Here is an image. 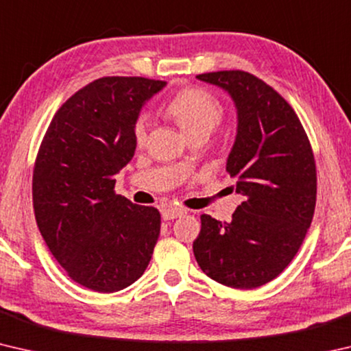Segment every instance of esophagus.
Masks as SVG:
<instances>
[{"label": "esophagus", "instance_id": "34e87169", "mask_svg": "<svg viewBox=\"0 0 351 351\" xmlns=\"http://www.w3.org/2000/svg\"><path fill=\"white\" fill-rule=\"evenodd\" d=\"M187 210L180 209V207H167V209L162 210V218L167 221V219H175V218H180L182 215H186Z\"/></svg>", "mask_w": 351, "mask_h": 351}]
</instances>
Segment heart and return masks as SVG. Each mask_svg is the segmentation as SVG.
<instances>
[{
	"label": "heart",
	"mask_w": 351,
	"mask_h": 351,
	"mask_svg": "<svg viewBox=\"0 0 351 351\" xmlns=\"http://www.w3.org/2000/svg\"><path fill=\"white\" fill-rule=\"evenodd\" d=\"M167 111L187 136L198 132L210 133L223 116V108L218 100L209 91L201 88H189L176 94L170 100ZM148 125H150V117L147 114H141L136 119L133 134L138 144H144Z\"/></svg>",
	"instance_id": "obj_1"
}]
</instances>
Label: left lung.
<instances>
[{"instance_id":"8db88e82","label":"left lung","mask_w":351,"mask_h":351,"mask_svg":"<svg viewBox=\"0 0 351 351\" xmlns=\"http://www.w3.org/2000/svg\"><path fill=\"white\" fill-rule=\"evenodd\" d=\"M197 79L221 88L235 105L226 170L245 201L229 223L201 215L195 258L218 283L258 288L287 268L311 224L317 178L310 141L287 100L255 75L218 71Z\"/></svg>"}]
</instances>
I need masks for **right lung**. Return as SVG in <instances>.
Masks as SVG:
<instances>
[{
	"label": "right lung",
	"mask_w": 351,
	"mask_h": 351,
	"mask_svg": "<svg viewBox=\"0 0 351 351\" xmlns=\"http://www.w3.org/2000/svg\"><path fill=\"white\" fill-rule=\"evenodd\" d=\"M167 85L144 77H102L77 91L52 117L34 167L40 234L74 282L116 293L144 274L159 230L158 209L114 193L134 156L142 106Z\"/></svg>",
	"instance_id": "add662e5"
}]
</instances>
